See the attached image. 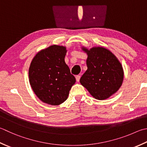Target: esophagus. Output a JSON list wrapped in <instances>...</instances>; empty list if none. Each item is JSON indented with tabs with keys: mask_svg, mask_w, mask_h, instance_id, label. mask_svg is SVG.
Listing matches in <instances>:
<instances>
[{
	"mask_svg": "<svg viewBox=\"0 0 147 147\" xmlns=\"http://www.w3.org/2000/svg\"><path fill=\"white\" fill-rule=\"evenodd\" d=\"M80 76L79 75H77L76 76V82H78L80 81Z\"/></svg>",
	"mask_w": 147,
	"mask_h": 147,
	"instance_id": "esophagus-1",
	"label": "esophagus"
}]
</instances>
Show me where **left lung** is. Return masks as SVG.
<instances>
[{
    "label": "left lung",
    "instance_id": "8db88e82",
    "mask_svg": "<svg viewBox=\"0 0 147 147\" xmlns=\"http://www.w3.org/2000/svg\"><path fill=\"white\" fill-rule=\"evenodd\" d=\"M82 50L87 53V70L80 78V83L95 99L105 100L116 93L123 79L122 64L115 55L103 47Z\"/></svg>",
    "mask_w": 147,
    "mask_h": 147
}]
</instances>
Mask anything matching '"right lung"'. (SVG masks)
<instances>
[{
  "label": "right lung",
  "mask_w": 147,
  "mask_h": 147,
  "mask_svg": "<svg viewBox=\"0 0 147 147\" xmlns=\"http://www.w3.org/2000/svg\"><path fill=\"white\" fill-rule=\"evenodd\" d=\"M66 48L52 45L37 53L30 63L28 78L32 88L43 102L57 106L67 99L76 79L65 62Z\"/></svg>",
  "instance_id": "1"
}]
</instances>
